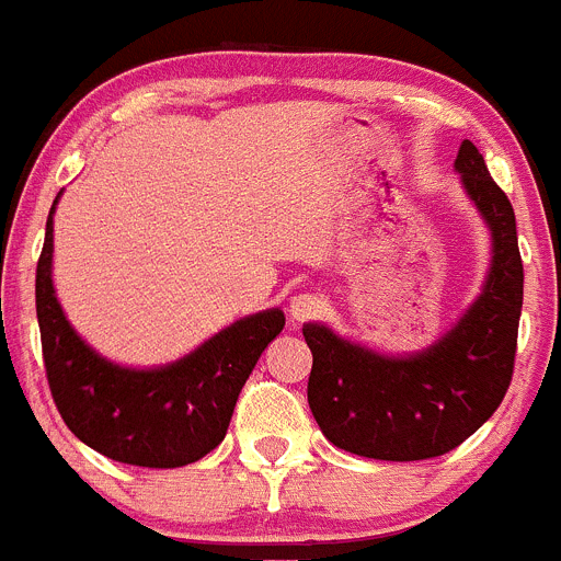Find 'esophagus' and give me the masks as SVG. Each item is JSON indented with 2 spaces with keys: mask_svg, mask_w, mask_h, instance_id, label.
Listing matches in <instances>:
<instances>
[{
  "mask_svg": "<svg viewBox=\"0 0 561 561\" xmlns=\"http://www.w3.org/2000/svg\"><path fill=\"white\" fill-rule=\"evenodd\" d=\"M324 311V300L319 295H297L289 302L291 322H308V319L319 317Z\"/></svg>",
  "mask_w": 561,
  "mask_h": 561,
  "instance_id": "1",
  "label": "esophagus"
}]
</instances>
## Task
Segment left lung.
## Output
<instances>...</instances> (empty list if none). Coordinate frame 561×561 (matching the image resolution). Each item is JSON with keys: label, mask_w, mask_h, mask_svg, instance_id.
Listing matches in <instances>:
<instances>
[{"label": "left lung", "mask_w": 561, "mask_h": 561, "mask_svg": "<svg viewBox=\"0 0 561 561\" xmlns=\"http://www.w3.org/2000/svg\"><path fill=\"white\" fill-rule=\"evenodd\" d=\"M455 170L493 239L482 295L460 322L415 355L393 357L302 324L313 366L308 404L330 444L371 460H430L471 437L504 399L515 369L524 261L510 197L471 140Z\"/></svg>", "instance_id": "obj_1"}]
</instances>
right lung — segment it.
<instances>
[{
	"label": "right lung",
	"instance_id": "1",
	"mask_svg": "<svg viewBox=\"0 0 561 561\" xmlns=\"http://www.w3.org/2000/svg\"><path fill=\"white\" fill-rule=\"evenodd\" d=\"M60 195L55 197V206ZM55 206L35 275V308L51 397L68 430L110 460L140 468H181L226 437L233 408L261 352L284 330L280 308L253 313L181 360L157 369L117 366L62 313L51 284Z\"/></svg>",
	"mask_w": 561,
	"mask_h": 561
}]
</instances>
